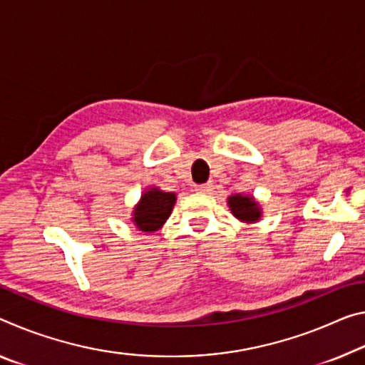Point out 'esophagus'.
<instances>
[{
  "label": "esophagus",
  "mask_w": 365,
  "mask_h": 365,
  "mask_svg": "<svg viewBox=\"0 0 365 365\" xmlns=\"http://www.w3.org/2000/svg\"><path fill=\"white\" fill-rule=\"evenodd\" d=\"M212 190V185L211 183H198L195 185V192L196 193H210Z\"/></svg>",
  "instance_id": "esophagus-1"
}]
</instances>
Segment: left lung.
<instances>
[{"instance_id": "8db88e82", "label": "left lung", "mask_w": 365, "mask_h": 365, "mask_svg": "<svg viewBox=\"0 0 365 365\" xmlns=\"http://www.w3.org/2000/svg\"><path fill=\"white\" fill-rule=\"evenodd\" d=\"M227 205L230 207V212L239 219L242 222L252 224L257 222L259 217H262V210H259V205L253 200V196H245V195H232L227 198Z\"/></svg>"}]
</instances>
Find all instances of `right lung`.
I'll use <instances>...</instances> for the list:
<instances>
[{
    "label": "right lung",
    "mask_w": 365,
    "mask_h": 365,
    "mask_svg": "<svg viewBox=\"0 0 365 365\" xmlns=\"http://www.w3.org/2000/svg\"><path fill=\"white\" fill-rule=\"evenodd\" d=\"M175 200V193L149 188L141 195L140 203L133 210L131 221L143 232H155L169 219Z\"/></svg>",
    "instance_id": "right-lung-1"
}]
</instances>
